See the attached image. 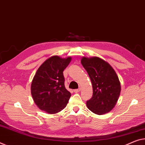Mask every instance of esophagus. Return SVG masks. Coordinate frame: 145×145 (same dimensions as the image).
<instances>
[{
    "mask_svg": "<svg viewBox=\"0 0 145 145\" xmlns=\"http://www.w3.org/2000/svg\"><path fill=\"white\" fill-rule=\"evenodd\" d=\"M80 89L79 88V89H74V93H78V92H80Z\"/></svg>",
    "mask_w": 145,
    "mask_h": 145,
    "instance_id": "34e87169",
    "label": "esophagus"
}]
</instances>
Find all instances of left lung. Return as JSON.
<instances>
[{
  "label": "left lung",
  "instance_id": "obj_1",
  "mask_svg": "<svg viewBox=\"0 0 145 145\" xmlns=\"http://www.w3.org/2000/svg\"><path fill=\"white\" fill-rule=\"evenodd\" d=\"M81 63L93 86V97L86 103L88 109L97 115L110 112L117 104L121 90L116 72L108 62L98 57H83Z\"/></svg>",
  "mask_w": 145,
  "mask_h": 145
}]
</instances>
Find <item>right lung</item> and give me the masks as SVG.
I'll return each mask as SVG.
<instances>
[{
    "instance_id": "obj_1",
    "label": "right lung",
    "mask_w": 145,
    "mask_h": 145,
    "mask_svg": "<svg viewBox=\"0 0 145 145\" xmlns=\"http://www.w3.org/2000/svg\"><path fill=\"white\" fill-rule=\"evenodd\" d=\"M71 59L54 56L37 69L31 84V94L40 110L54 114L66 107L71 94L65 87L63 72Z\"/></svg>"
}]
</instances>
